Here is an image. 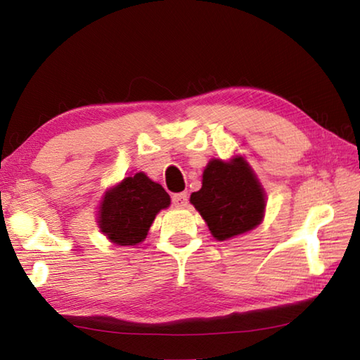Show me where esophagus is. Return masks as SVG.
Returning a JSON list of instances; mask_svg holds the SVG:
<instances>
[{"instance_id": "obj_1", "label": "esophagus", "mask_w": 360, "mask_h": 360, "mask_svg": "<svg viewBox=\"0 0 360 360\" xmlns=\"http://www.w3.org/2000/svg\"><path fill=\"white\" fill-rule=\"evenodd\" d=\"M172 202L176 208H184V206H187V203H188V195L186 192L174 193L172 197Z\"/></svg>"}]
</instances>
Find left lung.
Returning <instances> with one entry per match:
<instances>
[{"label": "left lung", "instance_id": "left-lung-1", "mask_svg": "<svg viewBox=\"0 0 360 360\" xmlns=\"http://www.w3.org/2000/svg\"><path fill=\"white\" fill-rule=\"evenodd\" d=\"M211 235L224 241L257 227L265 212V192L249 163L240 155L212 158L203 172L202 188L191 195Z\"/></svg>", "mask_w": 360, "mask_h": 360}]
</instances>
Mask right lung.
Returning <instances> with one entry per match:
<instances>
[{"instance_id": "obj_1", "label": "right lung", "mask_w": 360, "mask_h": 360, "mask_svg": "<svg viewBox=\"0 0 360 360\" xmlns=\"http://www.w3.org/2000/svg\"><path fill=\"white\" fill-rule=\"evenodd\" d=\"M169 202L165 188L139 172L103 195L98 227L115 245L135 246L144 241L158 211Z\"/></svg>"}]
</instances>
